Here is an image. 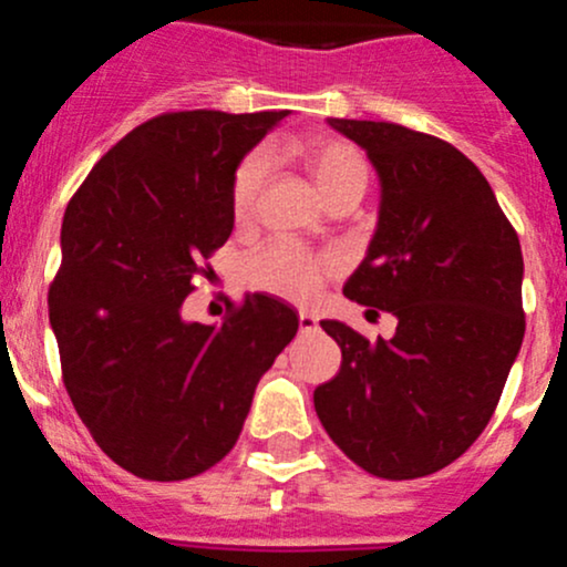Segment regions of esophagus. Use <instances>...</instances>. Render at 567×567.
<instances>
[{
  "label": "esophagus",
  "mask_w": 567,
  "mask_h": 567,
  "mask_svg": "<svg viewBox=\"0 0 567 567\" xmlns=\"http://www.w3.org/2000/svg\"><path fill=\"white\" fill-rule=\"evenodd\" d=\"M297 319H300V332H313V330H319V319L313 317V313L300 311V313H297Z\"/></svg>",
  "instance_id": "34e87169"
}]
</instances>
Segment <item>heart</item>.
I'll return each instance as SVG.
<instances>
[{
  "instance_id": "b5f03b06",
  "label": "heart",
  "mask_w": 567,
  "mask_h": 567,
  "mask_svg": "<svg viewBox=\"0 0 567 567\" xmlns=\"http://www.w3.org/2000/svg\"><path fill=\"white\" fill-rule=\"evenodd\" d=\"M297 150H300L302 161H306L308 172H311L324 202L332 194H338V190L349 188V185H363L365 188V163L352 144L338 142V138L313 136L306 138ZM267 177H270V155L265 150L245 155L240 166L235 168L229 196L231 215H235L237 224H245L254 215ZM336 270L338 261L332 256L311 254V250H302L297 245L286 243L267 245L245 267L250 284L265 291H272V295L289 297V300H311Z\"/></svg>"
}]
</instances>
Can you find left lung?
I'll use <instances>...</instances> for the list:
<instances>
[{
	"label": "left lung",
	"instance_id": "1",
	"mask_svg": "<svg viewBox=\"0 0 567 567\" xmlns=\"http://www.w3.org/2000/svg\"><path fill=\"white\" fill-rule=\"evenodd\" d=\"M379 174V218L343 295L399 319L369 341L324 319L341 371L313 390L330 440L365 472L412 481L456 461L492 420L522 349L524 259L481 168L393 122L327 120Z\"/></svg>",
	"mask_w": 567,
	"mask_h": 567
}]
</instances>
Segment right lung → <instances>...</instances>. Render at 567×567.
Masks as SVG:
<instances>
[{"instance_id":"add662e5","label":"right lung","mask_w":567,"mask_h":567,"mask_svg":"<svg viewBox=\"0 0 567 567\" xmlns=\"http://www.w3.org/2000/svg\"><path fill=\"white\" fill-rule=\"evenodd\" d=\"M284 116H155L95 163L65 209L49 289L62 379L101 451L144 481L218 464L300 324L267 295L245 297L224 324L183 319L202 261L235 229V168Z\"/></svg>"}]
</instances>
